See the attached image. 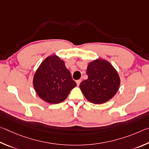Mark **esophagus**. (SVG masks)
<instances>
[{
    "instance_id": "obj_1",
    "label": "esophagus",
    "mask_w": 149,
    "mask_h": 149,
    "mask_svg": "<svg viewBox=\"0 0 149 149\" xmlns=\"http://www.w3.org/2000/svg\"><path fill=\"white\" fill-rule=\"evenodd\" d=\"M76 82H77V86H79L80 83L81 82V80H77Z\"/></svg>"
}]
</instances>
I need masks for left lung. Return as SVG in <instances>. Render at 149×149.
<instances>
[{"instance_id": "1", "label": "left lung", "mask_w": 149, "mask_h": 149, "mask_svg": "<svg viewBox=\"0 0 149 149\" xmlns=\"http://www.w3.org/2000/svg\"><path fill=\"white\" fill-rule=\"evenodd\" d=\"M88 79L80 84L86 100L94 104H102L113 98L119 88L120 80L116 69L105 59H97L88 65Z\"/></svg>"}]
</instances>
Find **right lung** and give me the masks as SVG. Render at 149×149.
Instances as JSON below:
<instances>
[{"mask_svg": "<svg viewBox=\"0 0 149 149\" xmlns=\"http://www.w3.org/2000/svg\"><path fill=\"white\" fill-rule=\"evenodd\" d=\"M33 82L39 97L52 104L63 101L77 86L65 62L56 55L47 57L42 62L35 73Z\"/></svg>", "mask_w": 149, "mask_h": 149, "instance_id": "obj_1", "label": "right lung"}]
</instances>
